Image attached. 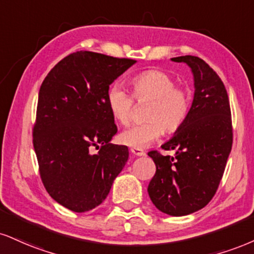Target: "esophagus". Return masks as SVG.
Returning a JSON list of instances; mask_svg holds the SVG:
<instances>
[{"label":"esophagus","mask_w":254,"mask_h":254,"mask_svg":"<svg viewBox=\"0 0 254 254\" xmlns=\"http://www.w3.org/2000/svg\"><path fill=\"white\" fill-rule=\"evenodd\" d=\"M131 152H132L135 156H144L145 151L143 149H137V148H131Z\"/></svg>","instance_id":"34e87169"}]
</instances>
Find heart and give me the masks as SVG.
I'll return each mask as SVG.
<instances>
[{
    "instance_id": "b5f03b06",
    "label": "heart",
    "mask_w": 254,
    "mask_h": 254,
    "mask_svg": "<svg viewBox=\"0 0 254 254\" xmlns=\"http://www.w3.org/2000/svg\"><path fill=\"white\" fill-rule=\"evenodd\" d=\"M176 79L167 72L146 69L130 79L131 94L121 85H112L108 91L110 112L118 123L127 124L137 103L149 102L145 122L125 129L119 136L124 145L143 149L160 138L163 130L175 132L186 123L193 105L189 87L176 85Z\"/></svg>"
}]
</instances>
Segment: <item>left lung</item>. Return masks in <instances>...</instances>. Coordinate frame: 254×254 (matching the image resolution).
<instances>
[{
	"label": "left lung",
	"instance_id": "8db88e82",
	"mask_svg": "<svg viewBox=\"0 0 254 254\" xmlns=\"http://www.w3.org/2000/svg\"><path fill=\"white\" fill-rule=\"evenodd\" d=\"M172 60L186 63L193 71L194 100L186 123L161 146L176 150L175 156L148 152L156 164L148 193L161 212L182 216L203 208L215 195L232 149L233 127L227 91L214 69L193 56Z\"/></svg>",
	"mask_w": 254,
	"mask_h": 254
}]
</instances>
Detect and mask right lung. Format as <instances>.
Returning a JSON list of instances; mask_svg holds the SVG:
<instances>
[{
  "label": "right lung",
  "mask_w": 254,
  "mask_h": 254,
  "mask_svg": "<svg viewBox=\"0 0 254 254\" xmlns=\"http://www.w3.org/2000/svg\"><path fill=\"white\" fill-rule=\"evenodd\" d=\"M135 63L79 51L60 60L42 81L33 145L46 190L69 210L99 206L129 158L127 146L109 143L117 125L108 91Z\"/></svg>",
  "instance_id": "right-lung-1"
}]
</instances>
